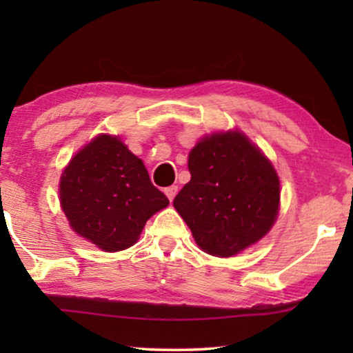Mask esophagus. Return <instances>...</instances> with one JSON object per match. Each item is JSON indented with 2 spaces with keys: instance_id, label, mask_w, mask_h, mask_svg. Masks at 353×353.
I'll use <instances>...</instances> for the list:
<instances>
[{
  "instance_id": "obj_1",
  "label": "esophagus",
  "mask_w": 353,
  "mask_h": 353,
  "mask_svg": "<svg viewBox=\"0 0 353 353\" xmlns=\"http://www.w3.org/2000/svg\"><path fill=\"white\" fill-rule=\"evenodd\" d=\"M163 192H165V196L168 197V201H173L175 199V196H176V192H178V186H168V188H165V190H163Z\"/></svg>"
}]
</instances>
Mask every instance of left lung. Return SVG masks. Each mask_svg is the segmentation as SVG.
Masks as SVG:
<instances>
[{
	"mask_svg": "<svg viewBox=\"0 0 353 353\" xmlns=\"http://www.w3.org/2000/svg\"><path fill=\"white\" fill-rule=\"evenodd\" d=\"M191 180L173 199L196 244L231 257L272 230L279 210V178L244 133L204 137L188 159Z\"/></svg>",
	"mask_w": 353,
	"mask_h": 353,
	"instance_id": "8db88e82",
	"label": "left lung"
}]
</instances>
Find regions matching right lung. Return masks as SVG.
<instances>
[{
    "instance_id": "right-lung-1",
    "label": "right lung",
    "mask_w": 353,
    "mask_h": 353,
    "mask_svg": "<svg viewBox=\"0 0 353 353\" xmlns=\"http://www.w3.org/2000/svg\"><path fill=\"white\" fill-rule=\"evenodd\" d=\"M59 196L72 230L104 252L133 245L146 221L168 205L141 159L110 134L75 154L62 172Z\"/></svg>"
}]
</instances>
